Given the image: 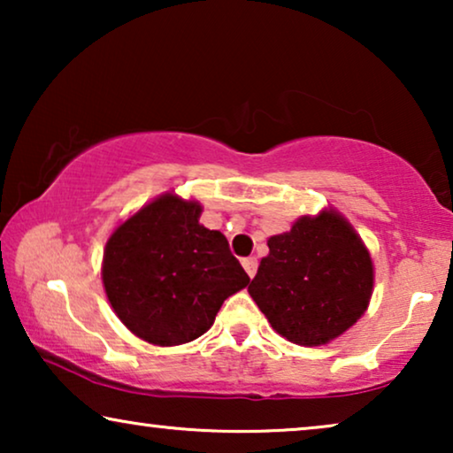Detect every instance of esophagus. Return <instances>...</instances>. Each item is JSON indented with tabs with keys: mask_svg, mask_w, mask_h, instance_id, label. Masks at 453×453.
<instances>
[{
	"mask_svg": "<svg viewBox=\"0 0 453 453\" xmlns=\"http://www.w3.org/2000/svg\"><path fill=\"white\" fill-rule=\"evenodd\" d=\"M243 268H245L247 276H250V278L256 276V272H257V257H245L243 259Z\"/></svg>",
	"mask_w": 453,
	"mask_h": 453,
	"instance_id": "esophagus-1",
	"label": "esophagus"
}]
</instances>
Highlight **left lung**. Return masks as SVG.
Masks as SVG:
<instances>
[{
    "label": "left lung",
    "instance_id": "1",
    "mask_svg": "<svg viewBox=\"0 0 453 453\" xmlns=\"http://www.w3.org/2000/svg\"><path fill=\"white\" fill-rule=\"evenodd\" d=\"M268 247L247 290L280 336L318 346L357 324L373 290V264L342 216H303Z\"/></svg>",
    "mask_w": 453,
    "mask_h": 453
}]
</instances>
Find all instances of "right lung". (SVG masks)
I'll list each match as a JSON object with an SVG mask.
<instances>
[{
    "mask_svg": "<svg viewBox=\"0 0 453 453\" xmlns=\"http://www.w3.org/2000/svg\"><path fill=\"white\" fill-rule=\"evenodd\" d=\"M202 206L165 194L111 234L103 284L119 319L146 342L185 344L214 324L250 276L220 231L200 225Z\"/></svg>",
    "mask_w": 453,
    "mask_h": 453,
    "instance_id": "right-lung-1",
    "label": "right lung"
}]
</instances>
